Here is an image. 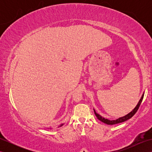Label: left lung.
Segmentation results:
<instances>
[{
  "label": "left lung",
  "mask_w": 152,
  "mask_h": 152,
  "mask_svg": "<svg viewBox=\"0 0 152 152\" xmlns=\"http://www.w3.org/2000/svg\"><path fill=\"white\" fill-rule=\"evenodd\" d=\"M144 98V94L142 95V97L140 99V100L139 101V102H138V104L137 105L136 107H135L134 108V110L133 111H131L129 114H128L127 115H126L125 116H124V117H121V118H119V119H117L116 120H109V119H105L104 118H102V116L100 115L99 114H98L97 113H96L95 112V110H94V112H95V115L96 116V118H97L98 119H99L100 121H101L102 122L104 123V124H108V125H114V124H119V123H121V122H124V121H127V119L131 118L135 114V113H136L137 112V110H138V108H139L140 107V105L141 104L142 101V99Z\"/></svg>",
  "instance_id": "obj_1"
}]
</instances>
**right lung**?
Wrapping results in <instances>:
<instances>
[{
	"label": "right lung",
	"instance_id": "obj_1",
	"mask_svg": "<svg viewBox=\"0 0 152 152\" xmlns=\"http://www.w3.org/2000/svg\"><path fill=\"white\" fill-rule=\"evenodd\" d=\"M63 125V124H62V125Z\"/></svg>",
	"mask_w": 152,
	"mask_h": 152
}]
</instances>
